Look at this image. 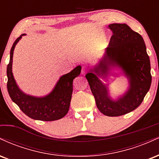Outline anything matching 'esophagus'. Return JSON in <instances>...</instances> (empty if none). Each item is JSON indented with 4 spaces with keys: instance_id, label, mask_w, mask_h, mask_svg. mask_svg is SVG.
Segmentation results:
<instances>
[{
    "instance_id": "obj_1",
    "label": "esophagus",
    "mask_w": 159,
    "mask_h": 159,
    "mask_svg": "<svg viewBox=\"0 0 159 159\" xmlns=\"http://www.w3.org/2000/svg\"><path fill=\"white\" fill-rule=\"evenodd\" d=\"M87 72V68L85 66H82V69H81V73L85 74Z\"/></svg>"
}]
</instances>
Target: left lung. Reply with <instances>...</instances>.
I'll use <instances>...</instances> for the list:
<instances>
[{"label":"left lung","instance_id":"obj_1","mask_svg":"<svg viewBox=\"0 0 159 159\" xmlns=\"http://www.w3.org/2000/svg\"><path fill=\"white\" fill-rule=\"evenodd\" d=\"M108 28L113 33L108 46L86 78L100 112L105 116H118L135 110L143 102L152 82L150 61L143 39L138 33L126 24H111ZM115 69L127 77L129 86L123 94L114 99L109 83L101 79L107 81L109 74L117 76L112 72Z\"/></svg>","mask_w":159,"mask_h":159}]
</instances>
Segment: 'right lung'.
<instances>
[{"mask_svg": "<svg viewBox=\"0 0 159 159\" xmlns=\"http://www.w3.org/2000/svg\"><path fill=\"white\" fill-rule=\"evenodd\" d=\"M23 34L14 42L10 50V63L7 65V90L11 99L29 117L42 121H54L63 118L68 113L73 90V80L81 73L78 66L69 73L60 77L53 90L44 96H34L24 93L19 88L12 74V57L16 45Z\"/></svg>", "mask_w": 159, "mask_h": 159, "instance_id": "1", "label": "right lung"}]
</instances>
